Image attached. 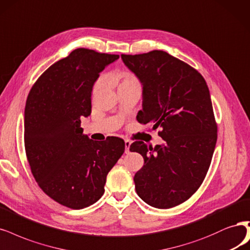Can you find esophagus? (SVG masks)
Here are the masks:
<instances>
[{"instance_id": "1", "label": "esophagus", "mask_w": 250, "mask_h": 250, "mask_svg": "<svg viewBox=\"0 0 250 250\" xmlns=\"http://www.w3.org/2000/svg\"><path fill=\"white\" fill-rule=\"evenodd\" d=\"M130 145H131V142L129 140H125V153L126 154H129L130 153V151H129V148H130Z\"/></svg>"}]
</instances>
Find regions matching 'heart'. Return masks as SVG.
<instances>
[{
	"instance_id": "1",
	"label": "heart",
	"mask_w": 250,
	"mask_h": 250,
	"mask_svg": "<svg viewBox=\"0 0 250 250\" xmlns=\"http://www.w3.org/2000/svg\"><path fill=\"white\" fill-rule=\"evenodd\" d=\"M120 79V83H119V88L121 87H127V85H134V84H140L139 83V80L136 79L135 75L130 73V72H127V71H124L122 72L121 74H120L119 76ZM101 87V80H98L95 84H94L93 87V94H95L99 88Z\"/></svg>"
}]
</instances>
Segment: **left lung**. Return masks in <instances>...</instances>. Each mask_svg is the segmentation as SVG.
<instances>
[{
  "instance_id": "obj_1",
  "label": "left lung",
  "mask_w": 250,
  "mask_h": 250,
  "mask_svg": "<svg viewBox=\"0 0 250 250\" xmlns=\"http://www.w3.org/2000/svg\"><path fill=\"white\" fill-rule=\"evenodd\" d=\"M143 85V110L137 121L158 127L163 145L131 144L144 157L134 175L141 199L158 209L184 203L203 183L217 141L208 85L202 74L162 50L121 55Z\"/></svg>"
}]
</instances>
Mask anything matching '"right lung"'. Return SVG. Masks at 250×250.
<instances>
[{
	"label": "right lung",
	"instance_id": "add662e5",
	"mask_svg": "<svg viewBox=\"0 0 250 250\" xmlns=\"http://www.w3.org/2000/svg\"><path fill=\"white\" fill-rule=\"evenodd\" d=\"M118 55L77 48L51 65L32 87L24 108V148L39 187L57 203L83 209L104 192L108 171L125 150L122 139L101 143L83 133L93 85Z\"/></svg>",
	"mask_w": 250,
	"mask_h": 250
}]
</instances>
